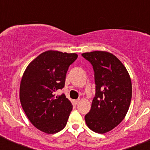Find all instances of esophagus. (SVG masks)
I'll return each mask as SVG.
<instances>
[{
    "label": "esophagus",
    "instance_id": "obj_1",
    "mask_svg": "<svg viewBox=\"0 0 150 150\" xmlns=\"http://www.w3.org/2000/svg\"><path fill=\"white\" fill-rule=\"evenodd\" d=\"M79 99H77V100H73V104H77V103H79Z\"/></svg>",
    "mask_w": 150,
    "mask_h": 150
}]
</instances>
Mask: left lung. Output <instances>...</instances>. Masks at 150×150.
<instances>
[{
	"label": "left lung",
	"instance_id": "1",
	"mask_svg": "<svg viewBox=\"0 0 150 150\" xmlns=\"http://www.w3.org/2000/svg\"><path fill=\"white\" fill-rule=\"evenodd\" d=\"M82 55L92 65L96 85L85 120L91 131L106 133L117 126L128 112L132 95L131 78L123 64L110 52L95 51Z\"/></svg>",
	"mask_w": 150,
	"mask_h": 150
}]
</instances>
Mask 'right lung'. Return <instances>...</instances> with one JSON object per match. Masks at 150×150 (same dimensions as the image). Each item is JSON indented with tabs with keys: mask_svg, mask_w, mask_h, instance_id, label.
<instances>
[{
	"mask_svg": "<svg viewBox=\"0 0 150 150\" xmlns=\"http://www.w3.org/2000/svg\"><path fill=\"white\" fill-rule=\"evenodd\" d=\"M77 54L49 50L30 62L20 84L22 109L34 127L46 134H55L65 127L73 105L64 94L55 91L65 84L69 66Z\"/></svg>",
	"mask_w": 150,
	"mask_h": 150,
	"instance_id": "obj_1",
	"label": "right lung"
}]
</instances>
